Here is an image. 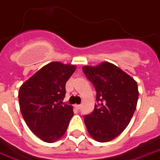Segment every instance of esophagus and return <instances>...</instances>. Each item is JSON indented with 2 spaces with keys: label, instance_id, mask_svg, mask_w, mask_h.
<instances>
[{
  "label": "esophagus",
  "instance_id": "34e87169",
  "mask_svg": "<svg viewBox=\"0 0 160 160\" xmlns=\"http://www.w3.org/2000/svg\"><path fill=\"white\" fill-rule=\"evenodd\" d=\"M74 108H76V109L80 110L81 108V105H79V104H76V105H74Z\"/></svg>",
  "mask_w": 160,
  "mask_h": 160
}]
</instances>
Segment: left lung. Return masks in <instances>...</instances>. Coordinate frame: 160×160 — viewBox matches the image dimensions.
Here are the masks:
<instances>
[{
    "label": "left lung",
    "instance_id": "1",
    "mask_svg": "<svg viewBox=\"0 0 160 160\" xmlns=\"http://www.w3.org/2000/svg\"><path fill=\"white\" fill-rule=\"evenodd\" d=\"M83 72L97 91V101L91 114L85 117L90 136L100 142L112 141L122 133L134 114L138 99L136 80L116 65L102 62L84 66Z\"/></svg>",
    "mask_w": 160,
    "mask_h": 160
}]
</instances>
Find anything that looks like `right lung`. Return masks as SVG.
<instances>
[{
	"label": "right lung",
	"instance_id": "add662e5",
	"mask_svg": "<svg viewBox=\"0 0 160 160\" xmlns=\"http://www.w3.org/2000/svg\"><path fill=\"white\" fill-rule=\"evenodd\" d=\"M76 69L73 64L52 62L20 86L21 113L30 131L46 142L59 140L74 115L71 105H62L65 85Z\"/></svg>",
	"mask_w": 160,
	"mask_h": 160
}]
</instances>
